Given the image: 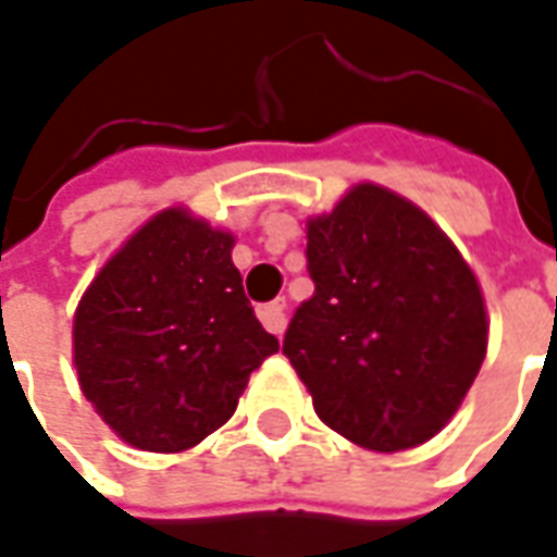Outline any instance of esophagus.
Masks as SVG:
<instances>
[{
    "label": "esophagus",
    "instance_id": "esophagus-1",
    "mask_svg": "<svg viewBox=\"0 0 557 557\" xmlns=\"http://www.w3.org/2000/svg\"><path fill=\"white\" fill-rule=\"evenodd\" d=\"M259 319H262V325H265L268 332L271 334H283L286 332V322H289V317H286V301H271V305H262L259 307Z\"/></svg>",
    "mask_w": 557,
    "mask_h": 557
}]
</instances>
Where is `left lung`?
<instances>
[{"mask_svg": "<svg viewBox=\"0 0 557 557\" xmlns=\"http://www.w3.org/2000/svg\"><path fill=\"white\" fill-rule=\"evenodd\" d=\"M313 298L283 352L325 425L371 453H404L458 413L488 349L480 280L453 238L380 184L307 216Z\"/></svg>", "mask_w": 557, "mask_h": 557, "instance_id": "8db88e82", "label": "left lung"}]
</instances>
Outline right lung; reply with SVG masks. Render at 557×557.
<instances>
[{"label":"right lung","instance_id":"right-lung-1","mask_svg":"<svg viewBox=\"0 0 557 557\" xmlns=\"http://www.w3.org/2000/svg\"><path fill=\"white\" fill-rule=\"evenodd\" d=\"M232 247L228 228L174 205L132 232L77 301L81 392L135 449L198 446L280 349L244 295Z\"/></svg>","mask_w":557,"mask_h":557}]
</instances>
